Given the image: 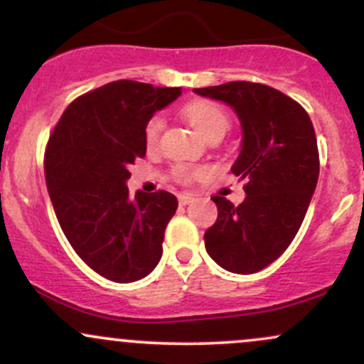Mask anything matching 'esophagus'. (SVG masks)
Returning a JSON list of instances; mask_svg holds the SVG:
<instances>
[{
	"instance_id": "esophagus-1",
	"label": "esophagus",
	"mask_w": 364,
	"mask_h": 364,
	"mask_svg": "<svg viewBox=\"0 0 364 364\" xmlns=\"http://www.w3.org/2000/svg\"><path fill=\"white\" fill-rule=\"evenodd\" d=\"M178 202H179V205L185 207V205H188V203L193 202V198H191L190 195H179L178 196Z\"/></svg>"
}]
</instances>
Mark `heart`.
<instances>
[{"label": "heart", "instance_id": "heart-1", "mask_svg": "<svg viewBox=\"0 0 364 364\" xmlns=\"http://www.w3.org/2000/svg\"><path fill=\"white\" fill-rule=\"evenodd\" d=\"M185 116L188 123L195 128L198 135L203 139L220 133L224 135L225 129L229 128V114L220 104L212 101H193L185 107ZM164 129V119L162 116H154L145 127V144L149 149H156L161 140V133ZM200 171H195L186 166H176L174 174L181 183H190Z\"/></svg>", "mask_w": 364, "mask_h": 364}]
</instances>
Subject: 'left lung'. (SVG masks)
Masks as SVG:
<instances>
[{
	"instance_id": "1",
	"label": "left lung",
	"mask_w": 364,
	"mask_h": 364,
	"mask_svg": "<svg viewBox=\"0 0 364 364\" xmlns=\"http://www.w3.org/2000/svg\"><path fill=\"white\" fill-rule=\"evenodd\" d=\"M195 92L232 106L243 127L231 171L246 181V198L232 205L212 196L219 214L203 235L207 253L229 272L255 274L277 260L301 228L320 173L315 129L301 104L263 83Z\"/></svg>"
}]
</instances>
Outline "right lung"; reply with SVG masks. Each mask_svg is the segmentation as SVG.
<instances>
[{
  "instance_id": "1",
  "label": "right lung",
  "mask_w": 364,
  "mask_h": 364,
  "mask_svg": "<svg viewBox=\"0 0 364 364\" xmlns=\"http://www.w3.org/2000/svg\"><path fill=\"white\" fill-rule=\"evenodd\" d=\"M179 95V87L106 83L75 99L49 135L44 174L58 223L78 257L109 281H139L161 260L178 200L164 190L132 198L128 168L145 157L154 112Z\"/></svg>"
}]
</instances>
